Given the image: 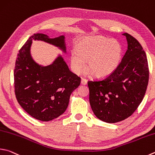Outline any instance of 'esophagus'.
<instances>
[{
  "label": "esophagus",
  "mask_w": 155,
  "mask_h": 155,
  "mask_svg": "<svg viewBox=\"0 0 155 155\" xmlns=\"http://www.w3.org/2000/svg\"><path fill=\"white\" fill-rule=\"evenodd\" d=\"M81 84H82L83 85H85L87 84V80L85 79V78H82L81 79Z\"/></svg>",
  "instance_id": "esophagus-1"
}]
</instances>
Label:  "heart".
Segmentation results:
<instances>
[{
  "instance_id": "obj_1",
  "label": "heart",
  "mask_w": 155,
  "mask_h": 155,
  "mask_svg": "<svg viewBox=\"0 0 155 155\" xmlns=\"http://www.w3.org/2000/svg\"><path fill=\"white\" fill-rule=\"evenodd\" d=\"M123 49L117 39L104 36H87L79 39L70 55V63L75 74H81L87 64V74L104 78L112 74L121 61Z\"/></svg>"
}]
</instances>
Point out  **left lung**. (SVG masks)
<instances>
[{
    "instance_id": "8db88e82",
    "label": "left lung",
    "mask_w": 155,
    "mask_h": 155,
    "mask_svg": "<svg viewBox=\"0 0 155 155\" xmlns=\"http://www.w3.org/2000/svg\"><path fill=\"white\" fill-rule=\"evenodd\" d=\"M123 35L127 41V50L119 67L108 77L87 83L93 112L98 119L109 123L121 121L136 111L148 83L145 51L131 35Z\"/></svg>"
}]
</instances>
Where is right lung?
<instances>
[{
    "instance_id": "add662e5",
    "label": "right lung",
    "mask_w": 155,
    "mask_h": 155,
    "mask_svg": "<svg viewBox=\"0 0 155 155\" xmlns=\"http://www.w3.org/2000/svg\"><path fill=\"white\" fill-rule=\"evenodd\" d=\"M32 40L45 41L66 53L65 36L51 38L41 33L31 36L19 51L14 69L15 94L19 105L35 119L49 121L66 111L81 78L70 71L61 55L47 66L34 61L30 54Z\"/></svg>"
}]
</instances>
